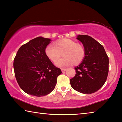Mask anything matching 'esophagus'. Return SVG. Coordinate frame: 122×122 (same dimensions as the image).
Masks as SVG:
<instances>
[{
	"instance_id": "1",
	"label": "esophagus",
	"mask_w": 122,
	"mask_h": 122,
	"mask_svg": "<svg viewBox=\"0 0 122 122\" xmlns=\"http://www.w3.org/2000/svg\"><path fill=\"white\" fill-rule=\"evenodd\" d=\"M61 71H62V72H64V71H65L66 70V68H61Z\"/></svg>"
}]
</instances>
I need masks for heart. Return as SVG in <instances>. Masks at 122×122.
<instances>
[{"instance_id": "obj_1", "label": "heart", "mask_w": 122, "mask_h": 122, "mask_svg": "<svg viewBox=\"0 0 122 122\" xmlns=\"http://www.w3.org/2000/svg\"><path fill=\"white\" fill-rule=\"evenodd\" d=\"M45 53L48 58L53 62L56 61L62 55L63 59L58 60L56 65L58 67H64L73 63L78 64L85 57V51L82 45L70 39H63L56 41L55 46L48 45L45 48Z\"/></svg>"}]
</instances>
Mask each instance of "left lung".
I'll use <instances>...</instances> for the list:
<instances>
[{"label": "left lung", "instance_id": "obj_1", "mask_svg": "<svg viewBox=\"0 0 122 122\" xmlns=\"http://www.w3.org/2000/svg\"><path fill=\"white\" fill-rule=\"evenodd\" d=\"M85 55L82 62L75 67V76L70 79L71 87L79 92L91 94L100 89L107 81L109 72V58L104 48L93 38L78 35Z\"/></svg>", "mask_w": 122, "mask_h": 122}]
</instances>
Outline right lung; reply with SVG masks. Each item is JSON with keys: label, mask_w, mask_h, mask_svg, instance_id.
<instances>
[{"label": "right lung", "mask_w": 122, "mask_h": 122, "mask_svg": "<svg viewBox=\"0 0 122 122\" xmlns=\"http://www.w3.org/2000/svg\"><path fill=\"white\" fill-rule=\"evenodd\" d=\"M51 40L38 37L19 48L14 59L15 78L27 94L41 97L49 94L57 83L61 70L47 57L45 50Z\"/></svg>", "instance_id": "obj_1"}]
</instances>
